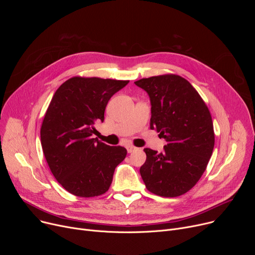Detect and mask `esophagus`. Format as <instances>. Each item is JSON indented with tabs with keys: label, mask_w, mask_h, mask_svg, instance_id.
<instances>
[{
	"label": "esophagus",
	"mask_w": 255,
	"mask_h": 255,
	"mask_svg": "<svg viewBox=\"0 0 255 255\" xmlns=\"http://www.w3.org/2000/svg\"><path fill=\"white\" fill-rule=\"evenodd\" d=\"M126 149H127L128 153H132L133 151H135L137 148H135L134 145H127V146H126Z\"/></svg>",
	"instance_id": "1"
}]
</instances>
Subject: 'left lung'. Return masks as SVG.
Masks as SVG:
<instances>
[{"label":"left lung","instance_id":"left-lung-1","mask_svg":"<svg viewBox=\"0 0 255 255\" xmlns=\"http://www.w3.org/2000/svg\"><path fill=\"white\" fill-rule=\"evenodd\" d=\"M151 101L150 127L166 140L164 151L145 148L139 172L146 189L163 196H180L198 182L212 156L215 135L208 106L185 78L164 74L134 83Z\"/></svg>","mask_w":255,"mask_h":255}]
</instances>
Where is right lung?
Returning <instances> with one entry per match:
<instances>
[{"label": "right lung", "mask_w": 255, "mask_h": 255, "mask_svg": "<svg viewBox=\"0 0 255 255\" xmlns=\"http://www.w3.org/2000/svg\"><path fill=\"white\" fill-rule=\"evenodd\" d=\"M129 80L74 76L56 91L45 113L40 137L53 177L73 195L105 193L127 150L92 138L104 121L107 102Z\"/></svg>", "instance_id": "right-lung-1"}]
</instances>
